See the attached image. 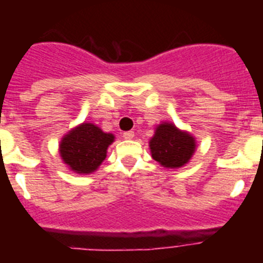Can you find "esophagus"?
<instances>
[{
    "label": "esophagus",
    "instance_id": "obj_1",
    "mask_svg": "<svg viewBox=\"0 0 263 263\" xmlns=\"http://www.w3.org/2000/svg\"><path fill=\"white\" fill-rule=\"evenodd\" d=\"M122 137H124L125 139H133L134 138V132H132V130H130V132H125V133L122 134Z\"/></svg>",
    "mask_w": 263,
    "mask_h": 263
}]
</instances>
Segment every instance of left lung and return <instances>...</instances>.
Segmentation results:
<instances>
[{
  "mask_svg": "<svg viewBox=\"0 0 263 263\" xmlns=\"http://www.w3.org/2000/svg\"><path fill=\"white\" fill-rule=\"evenodd\" d=\"M148 146L153 159L158 163L167 168H179L190 162L196 148V141L188 132L170 122H162L155 127Z\"/></svg>",
  "mask_w": 263,
  "mask_h": 263,
  "instance_id": "left-lung-1",
  "label": "left lung"
}]
</instances>
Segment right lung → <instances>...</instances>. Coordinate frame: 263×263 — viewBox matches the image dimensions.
I'll use <instances>...</instances> for the list:
<instances>
[{"mask_svg":"<svg viewBox=\"0 0 263 263\" xmlns=\"http://www.w3.org/2000/svg\"><path fill=\"white\" fill-rule=\"evenodd\" d=\"M113 141V134L104 133L96 125L84 122L63 137L59 145L60 157L73 173H95L106 158V150Z\"/></svg>","mask_w":263,"mask_h":263,"instance_id":"obj_1","label":"right lung"}]
</instances>
